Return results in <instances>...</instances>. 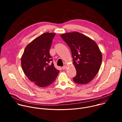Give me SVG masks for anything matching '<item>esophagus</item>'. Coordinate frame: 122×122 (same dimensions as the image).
Wrapping results in <instances>:
<instances>
[{
  "mask_svg": "<svg viewBox=\"0 0 122 122\" xmlns=\"http://www.w3.org/2000/svg\"><path fill=\"white\" fill-rule=\"evenodd\" d=\"M66 68V66H62V69H63V70H64V69H65Z\"/></svg>",
  "mask_w": 122,
  "mask_h": 122,
  "instance_id": "34e87169",
  "label": "esophagus"
}]
</instances>
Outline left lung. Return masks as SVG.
Wrapping results in <instances>:
<instances>
[{
  "instance_id": "left-lung-1",
  "label": "left lung",
  "mask_w": 122,
  "mask_h": 122,
  "mask_svg": "<svg viewBox=\"0 0 122 122\" xmlns=\"http://www.w3.org/2000/svg\"><path fill=\"white\" fill-rule=\"evenodd\" d=\"M61 38L70 48L76 70L73 81L79 84L90 82L98 73L102 56L97 43L78 32L62 34Z\"/></svg>"
}]
</instances>
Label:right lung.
Here are the masks:
<instances>
[{"label": "right lung", "mask_w": 122, "mask_h": 122, "mask_svg": "<svg viewBox=\"0 0 122 122\" xmlns=\"http://www.w3.org/2000/svg\"><path fill=\"white\" fill-rule=\"evenodd\" d=\"M55 33H45L25 47L21 58L23 71L28 79L36 85L44 87L53 83L59 71L54 66L50 54Z\"/></svg>", "instance_id": "right-lung-1"}]
</instances>
